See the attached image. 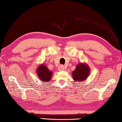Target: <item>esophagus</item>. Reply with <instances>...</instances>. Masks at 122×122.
Masks as SVG:
<instances>
[{
	"label": "esophagus",
	"mask_w": 122,
	"mask_h": 122,
	"mask_svg": "<svg viewBox=\"0 0 122 122\" xmlns=\"http://www.w3.org/2000/svg\"><path fill=\"white\" fill-rule=\"evenodd\" d=\"M65 69H66V67H64L63 65H61V66H59V67H58V70L59 71H63L65 70Z\"/></svg>",
	"instance_id": "esophagus-1"
}]
</instances>
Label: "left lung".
<instances>
[{
  "instance_id": "obj_1",
  "label": "left lung",
  "mask_w": 122,
  "mask_h": 122,
  "mask_svg": "<svg viewBox=\"0 0 122 122\" xmlns=\"http://www.w3.org/2000/svg\"><path fill=\"white\" fill-rule=\"evenodd\" d=\"M90 71V67L87 64L85 63H79L72 73L73 79L76 82L84 81L89 76Z\"/></svg>"
}]
</instances>
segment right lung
Returning <instances> with one entry per match:
<instances>
[{"mask_svg":"<svg viewBox=\"0 0 122 122\" xmlns=\"http://www.w3.org/2000/svg\"><path fill=\"white\" fill-rule=\"evenodd\" d=\"M36 72L40 81L44 82L49 81L53 75V72L44 64H41L38 66Z\"/></svg>","mask_w":122,"mask_h":122,"instance_id":"1","label":"right lung"}]
</instances>
